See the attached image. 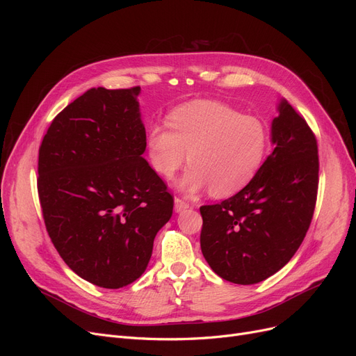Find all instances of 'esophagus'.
I'll return each mask as SVG.
<instances>
[{"mask_svg": "<svg viewBox=\"0 0 356 356\" xmlns=\"http://www.w3.org/2000/svg\"><path fill=\"white\" fill-rule=\"evenodd\" d=\"M188 208H189V203H188V202H184V200L180 199V197H176V199H175V209H176V212H181V211L188 209Z\"/></svg>", "mask_w": 356, "mask_h": 356, "instance_id": "34e87169", "label": "esophagus"}]
</instances>
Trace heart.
<instances>
[{
	"mask_svg": "<svg viewBox=\"0 0 356 356\" xmlns=\"http://www.w3.org/2000/svg\"><path fill=\"white\" fill-rule=\"evenodd\" d=\"M167 125H153L147 134L148 157L154 170L172 179L188 161L180 181L188 193L211 188L219 197L235 195L257 176L268 148L267 125L216 101H195L173 109Z\"/></svg>",
	"mask_w": 356,
	"mask_h": 356,
	"instance_id": "b5f03b06",
	"label": "heart"
}]
</instances>
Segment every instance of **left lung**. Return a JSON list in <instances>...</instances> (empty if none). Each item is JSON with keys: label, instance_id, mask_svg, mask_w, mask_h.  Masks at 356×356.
Wrapping results in <instances>:
<instances>
[{"label": "left lung", "instance_id": "left-lung-1", "mask_svg": "<svg viewBox=\"0 0 356 356\" xmlns=\"http://www.w3.org/2000/svg\"><path fill=\"white\" fill-rule=\"evenodd\" d=\"M273 153L229 199L200 207V248L211 268L235 284L282 270L306 236L319 188L317 140L286 101L271 125Z\"/></svg>", "mask_w": 356, "mask_h": 356}]
</instances>
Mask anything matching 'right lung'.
<instances>
[{
	"mask_svg": "<svg viewBox=\"0 0 356 356\" xmlns=\"http://www.w3.org/2000/svg\"><path fill=\"white\" fill-rule=\"evenodd\" d=\"M138 93L140 86L86 90L54 117L39 148L49 236L72 271L104 289L145 271L173 213L167 184L143 157Z\"/></svg>",
	"mask_w": 356,
	"mask_h": 356,
	"instance_id": "1",
	"label": "right lung"
}]
</instances>
